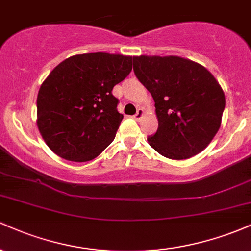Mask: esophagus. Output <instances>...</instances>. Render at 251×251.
I'll return each mask as SVG.
<instances>
[{"label": "esophagus", "mask_w": 251, "mask_h": 251, "mask_svg": "<svg viewBox=\"0 0 251 251\" xmlns=\"http://www.w3.org/2000/svg\"><path fill=\"white\" fill-rule=\"evenodd\" d=\"M143 116H144V111L142 108H138V111H137V113L134 114V119L135 120H140L143 118Z\"/></svg>", "instance_id": "1"}]
</instances>
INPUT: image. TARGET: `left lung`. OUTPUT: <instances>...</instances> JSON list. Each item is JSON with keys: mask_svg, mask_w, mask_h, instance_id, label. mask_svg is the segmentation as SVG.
Listing matches in <instances>:
<instances>
[{"mask_svg": "<svg viewBox=\"0 0 251 251\" xmlns=\"http://www.w3.org/2000/svg\"><path fill=\"white\" fill-rule=\"evenodd\" d=\"M135 76L154 100L158 129L148 142L169 159H189L221 127L226 96L204 66L180 56H133Z\"/></svg>", "mask_w": 251, "mask_h": 251, "instance_id": "obj_1", "label": "left lung"}]
</instances>
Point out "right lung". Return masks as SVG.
<instances>
[{"label":"right lung","mask_w":251,"mask_h":251,"mask_svg":"<svg viewBox=\"0 0 251 251\" xmlns=\"http://www.w3.org/2000/svg\"><path fill=\"white\" fill-rule=\"evenodd\" d=\"M132 59L101 51L77 54L46 77L37 94L36 124L54 153L88 162L113 142L124 116L112 89L132 71Z\"/></svg>","instance_id":"obj_1"}]
</instances>
